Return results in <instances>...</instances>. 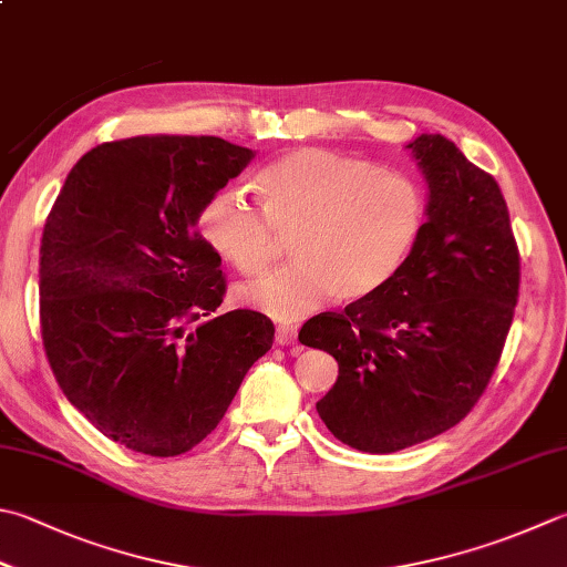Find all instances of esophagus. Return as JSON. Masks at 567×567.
<instances>
[{
	"label": "esophagus",
	"instance_id": "34e87169",
	"mask_svg": "<svg viewBox=\"0 0 567 567\" xmlns=\"http://www.w3.org/2000/svg\"><path fill=\"white\" fill-rule=\"evenodd\" d=\"M296 328L293 326H279L276 328V343L279 346H293L296 343Z\"/></svg>",
	"mask_w": 567,
	"mask_h": 567
}]
</instances>
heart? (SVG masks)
I'll use <instances>...</instances> for the list:
<instances>
[{
    "instance_id": "obj_1",
    "label": "heart",
    "mask_w": 567,
    "mask_h": 567,
    "mask_svg": "<svg viewBox=\"0 0 567 567\" xmlns=\"http://www.w3.org/2000/svg\"><path fill=\"white\" fill-rule=\"evenodd\" d=\"M264 212L237 189L202 209L199 234L244 276L271 266L281 237L296 264L237 291L241 306L284 323L328 298L362 301L388 286L412 256L426 221V195L410 175L323 147H301L259 175Z\"/></svg>"
}]
</instances>
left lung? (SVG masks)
Instances as JSON below:
<instances>
[{
    "label": "left lung",
    "instance_id": "left-lung-1",
    "mask_svg": "<svg viewBox=\"0 0 567 567\" xmlns=\"http://www.w3.org/2000/svg\"><path fill=\"white\" fill-rule=\"evenodd\" d=\"M430 187L408 264L343 313L308 320L298 340L338 360L316 410L336 440L390 454L452 430L498 365L518 301L520 259L496 179L444 135L408 145Z\"/></svg>",
    "mask_w": 567,
    "mask_h": 567
}]
</instances>
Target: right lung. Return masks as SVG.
Wrapping results in <instances>:
<instances>
[{"label": "right lung", "instance_id": "1", "mask_svg": "<svg viewBox=\"0 0 567 567\" xmlns=\"http://www.w3.org/2000/svg\"><path fill=\"white\" fill-rule=\"evenodd\" d=\"M254 155L212 135L103 143L71 167L49 212L39 251L49 365L73 408L127 450L189 452L271 350L264 313H217L227 281L197 231L209 197Z\"/></svg>", "mask_w": 567, "mask_h": 567}]
</instances>
